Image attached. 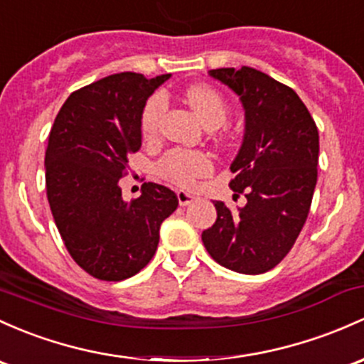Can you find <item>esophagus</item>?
Masks as SVG:
<instances>
[{"label":"esophagus","mask_w":364,"mask_h":364,"mask_svg":"<svg viewBox=\"0 0 364 364\" xmlns=\"http://www.w3.org/2000/svg\"><path fill=\"white\" fill-rule=\"evenodd\" d=\"M177 198H178V205H181V206L191 205V203H194V201H196V199H198L196 194L186 193V191H178Z\"/></svg>","instance_id":"1"}]
</instances>
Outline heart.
<instances>
[{"label":"heart","mask_w":364,"mask_h":364,"mask_svg":"<svg viewBox=\"0 0 364 364\" xmlns=\"http://www.w3.org/2000/svg\"><path fill=\"white\" fill-rule=\"evenodd\" d=\"M183 99L193 107L198 118L208 130L222 127L228 121V104L217 90L208 85H193L183 92ZM166 109V99L163 93H154L146 102L140 118V128L144 136H152L158 132L163 112ZM159 171L166 181L181 187H193L198 178L212 171V161L199 151L173 149L159 161Z\"/></svg>","instance_id":"obj_1"}]
</instances>
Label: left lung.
Segmentation results:
<instances>
[{"mask_svg":"<svg viewBox=\"0 0 364 364\" xmlns=\"http://www.w3.org/2000/svg\"><path fill=\"white\" fill-rule=\"evenodd\" d=\"M208 74L245 107V136L229 186L234 196L245 194L246 205L230 212L215 201L217 220L201 240L224 267L262 274L287 257L307 220L318 182V127L300 97L265 73L243 65Z\"/></svg>","mask_w":364,"mask_h":364,"instance_id":"obj_1","label":"left lung"}]
</instances>
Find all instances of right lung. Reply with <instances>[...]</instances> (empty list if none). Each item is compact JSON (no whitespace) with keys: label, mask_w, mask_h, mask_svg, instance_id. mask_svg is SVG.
Returning <instances> with one entry per match:
<instances>
[{"label":"right lung","mask_w":364,"mask_h":364,"mask_svg":"<svg viewBox=\"0 0 364 364\" xmlns=\"http://www.w3.org/2000/svg\"><path fill=\"white\" fill-rule=\"evenodd\" d=\"M170 77L119 73L69 95L45 154L46 196L69 255L90 276L123 281L154 257L163 220L177 210L171 189L146 182L123 201L119 178L142 146L147 99Z\"/></svg>","instance_id":"obj_1"}]
</instances>
